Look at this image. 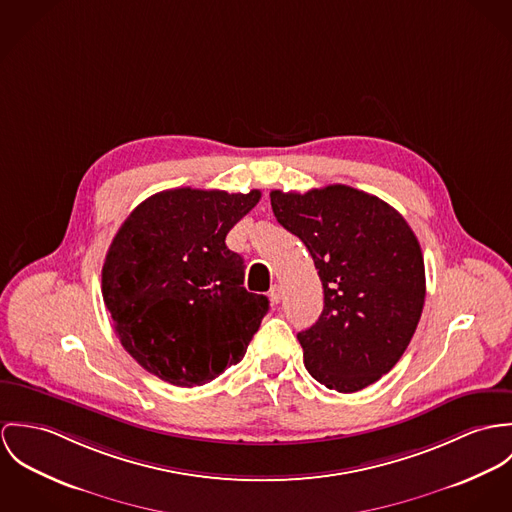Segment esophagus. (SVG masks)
<instances>
[{"label":"esophagus","instance_id":"obj_1","mask_svg":"<svg viewBox=\"0 0 512 512\" xmlns=\"http://www.w3.org/2000/svg\"><path fill=\"white\" fill-rule=\"evenodd\" d=\"M269 296H271V300H273L275 304H279V302H281V298H283V286H281V284H273V288H271Z\"/></svg>","mask_w":512,"mask_h":512}]
</instances>
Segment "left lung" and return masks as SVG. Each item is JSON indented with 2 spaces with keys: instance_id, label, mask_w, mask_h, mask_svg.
I'll return each mask as SVG.
<instances>
[{
  "instance_id": "8db88e82",
  "label": "left lung",
  "mask_w": 512,
  "mask_h": 512,
  "mask_svg": "<svg viewBox=\"0 0 512 512\" xmlns=\"http://www.w3.org/2000/svg\"><path fill=\"white\" fill-rule=\"evenodd\" d=\"M271 206L310 251L324 286L318 322L296 336L308 373L338 393L373 385L397 365L424 308L414 231L393 206L345 184L273 190Z\"/></svg>"
}]
</instances>
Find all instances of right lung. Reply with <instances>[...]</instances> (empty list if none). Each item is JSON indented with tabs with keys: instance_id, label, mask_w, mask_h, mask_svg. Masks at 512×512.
Wrapping results in <instances>:
<instances>
[{
	"instance_id": "add662e5",
	"label": "right lung",
	"mask_w": 512,
	"mask_h": 512,
	"mask_svg": "<svg viewBox=\"0 0 512 512\" xmlns=\"http://www.w3.org/2000/svg\"><path fill=\"white\" fill-rule=\"evenodd\" d=\"M259 198V190H165L115 233L102 294L117 338L145 371L190 389L245 355L269 298L245 290L243 257L226 235Z\"/></svg>"
}]
</instances>
